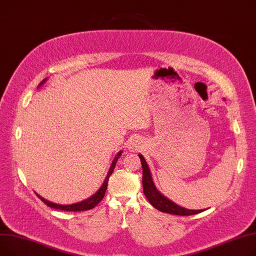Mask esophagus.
I'll return each mask as SVG.
<instances>
[{
  "instance_id": "1",
  "label": "esophagus",
  "mask_w": 256,
  "mask_h": 256,
  "mask_svg": "<svg viewBox=\"0 0 256 256\" xmlns=\"http://www.w3.org/2000/svg\"><path fill=\"white\" fill-rule=\"evenodd\" d=\"M135 150H136V148H135Z\"/></svg>"
}]
</instances>
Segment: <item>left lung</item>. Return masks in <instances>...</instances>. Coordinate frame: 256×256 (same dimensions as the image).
Returning <instances> with one entry per match:
<instances>
[{
  "mask_svg": "<svg viewBox=\"0 0 256 256\" xmlns=\"http://www.w3.org/2000/svg\"><path fill=\"white\" fill-rule=\"evenodd\" d=\"M142 161V187H144V193L148 200L151 202V204L159 210L160 212L163 213H168L174 215H180V216H189L194 215L204 212V210H188L185 208L180 206L170 200L162 195L155 187L153 183V178L150 172L148 164L144 160V158L142 155H138Z\"/></svg>",
  "mask_w": 256,
  "mask_h": 256,
  "instance_id": "left-lung-1",
  "label": "left lung"
}]
</instances>
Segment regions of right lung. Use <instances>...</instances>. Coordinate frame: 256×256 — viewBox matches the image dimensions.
<instances>
[{
	"mask_svg": "<svg viewBox=\"0 0 256 256\" xmlns=\"http://www.w3.org/2000/svg\"><path fill=\"white\" fill-rule=\"evenodd\" d=\"M46 80V78H45ZM45 80H42V82H40L39 86H41ZM122 155V152H118V155L114 157V159L112 160V165H110V168L108 170V174L106 176V178H105L104 182L102 184V186L100 187V189L93 195V196H91L90 198L84 200V202H78V204H54V202H50L46 200H44L43 198H41L40 195H38L37 193V196L45 204L48 206L50 208H56V210H63V211H69V212H80V211H88V210H91L93 208H95L101 200L102 198H104L105 195V191H106V188H108V180H110V174H112L114 168H116V161L118 159L121 157Z\"/></svg>",
	"mask_w": 256,
	"mask_h": 256,
	"instance_id": "1",
	"label": "right lung"
}]
</instances>
